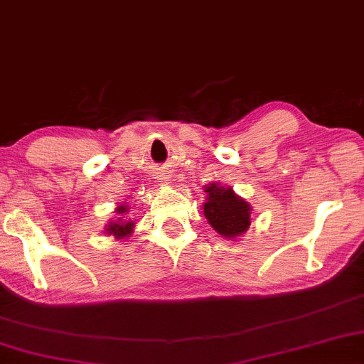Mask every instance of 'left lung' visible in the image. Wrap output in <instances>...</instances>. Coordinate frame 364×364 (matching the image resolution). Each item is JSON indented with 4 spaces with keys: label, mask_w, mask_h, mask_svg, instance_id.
I'll return each mask as SVG.
<instances>
[{
    "label": "left lung",
    "mask_w": 364,
    "mask_h": 364,
    "mask_svg": "<svg viewBox=\"0 0 364 364\" xmlns=\"http://www.w3.org/2000/svg\"><path fill=\"white\" fill-rule=\"evenodd\" d=\"M207 201L203 203V213L208 224L225 239L242 235L251 225L252 207L246 200L234 193L232 188L213 185L205 186Z\"/></svg>",
    "instance_id": "1"
}]
</instances>
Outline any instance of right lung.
<instances>
[{
	"instance_id": "add662e5",
	"label": "right lung",
	"mask_w": 364,
	"mask_h": 364,
	"mask_svg": "<svg viewBox=\"0 0 364 364\" xmlns=\"http://www.w3.org/2000/svg\"><path fill=\"white\" fill-rule=\"evenodd\" d=\"M115 212L120 217H118V220H112L105 230H107L108 235H113L115 239L129 237V235L134 232V220H125L124 217V213L129 212V210H127V207H124V205H120Z\"/></svg>"
}]
</instances>
